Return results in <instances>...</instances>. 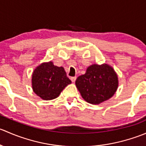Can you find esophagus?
Instances as JSON below:
<instances>
[{"label": "esophagus", "instance_id": "1", "mask_svg": "<svg viewBox=\"0 0 146 146\" xmlns=\"http://www.w3.org/2000/svg\"><path fill=\"white\" fill-rule=\"evenodd\" d=\"M70 80H71L72 82H75L76 80V76H74V77H71L70 78Z\"/></svg>", "mask_w": 146, "mask_h": 146}]
</instances>
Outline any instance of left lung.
Segmentation results:
<instances>
[{
    "label": "left lung",
    "instance_id": "8db88e82",
    "mask_svg": "<svg viewBox=\"0 0 146 146\" xmlns=\"http://www.w3.org/2000/svg\"><path fill=\"white\" fill-rule=\"evenodd\" d=\"M76 85L85 101L98 104L114 95L118 87V78L109 65L94 64L77 78Z\"/></svg>",
    "mask_w": 146,
    "mask_h": 146
}]
</instances>
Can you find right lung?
Wrapping results in <instances>:
<instances>
[{"instance_id":"1","label":"right lung","mask_w":146,"mask_h":146,"mask_svg":"<svg viewBox=\"0 0 146 146\" xmlns=\"http://www.w3.org/2000/svg\"><path fill=\"white\" fill-rule=\"evenodd\" d=\"M71 83L63 67H58L51 61L38 66L32 74V88L42 99L50 100L56 98L61 91Z\"/></svg>"}]
</instances>
